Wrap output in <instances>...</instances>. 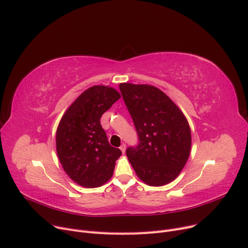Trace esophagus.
Segmentation results:
<instances>
[{
	"instance_id": "34e87169",
	"label": "esophagus",
	"mask_w": 248,
	"mask_h": 248,
	"mask_svg": "<svg viewBox=\"0 0 248 248\" xmlns=\"http://www.w3.org/2000/svg\"><path fill=\"white\" fill-rule=\"evenodd\" d=\"M120 149H121V151L123 152V154H124V153H125V149H126L125 144H123V145L120 147Z\"/></svg>"
}]
</instances>
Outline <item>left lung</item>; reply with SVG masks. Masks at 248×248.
<instances>
[{
	"mask_svg": "<svg viewBox=\"0 0 248 248\" xmlns=\"http://www.w3.org/2000/svg\"><path fill=\"white\" fill-rule=\"evenodd\" d=\"M140 143L126 156L137 176L150 186L173 181L187 162L191 133L186 115L163 91L152 85L121 83Z\"/></svg>",
	"mask_w": 248,
	"mask_h": 248,
	"instance_id": "8db88e82",
	"label": "left lung"
}]
</instances>
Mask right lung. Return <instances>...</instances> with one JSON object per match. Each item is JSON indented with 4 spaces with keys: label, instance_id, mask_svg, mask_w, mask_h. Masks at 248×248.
I'll list each match as a JSON object with an SVG mask.
<instances>
[{
    "label": "right lung",
    "instance_id": "right-lung-1",
    "mask_svg": "<svg viewBox=\"0 0 248 248\" xmlns=\"http://www.w3.org/2000/svg\"><path fill=\"white\" fill-rule=\"evenodd\" d=\"M120 98L113 87L94 85L74 100L59 123V160L68 176L83 187H99L112 177L122 151L109 145L100 117Z\"/></svg>",
    "mask_w": 248,
    "mask_h": 248
}]
</instances>
